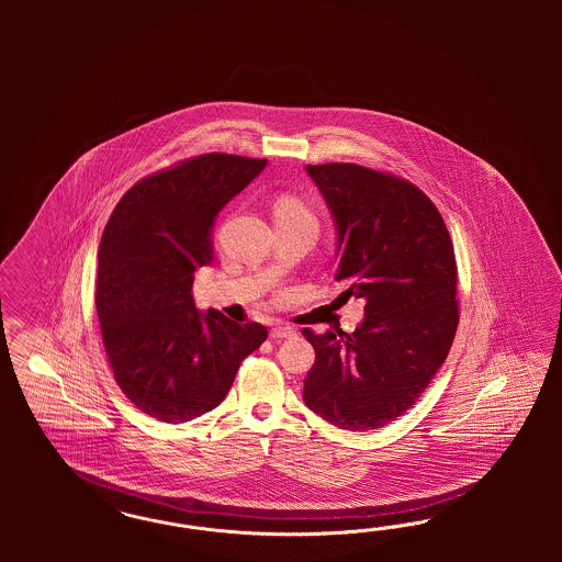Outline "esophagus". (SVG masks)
<instances>
[{
  "label": "esophagus",
  "mask_w": 562,
  "mask_h": 562,
  "mask_svg": "<svg viewBox=\"0 0 562 562\" xmlns=\"http://www.w3.org/2000/svg\"><path fill=\"white\" fill-rule=\"evenodd\" d=\"M294 336H296V331L292 327H286V325H276L270 331L272 340H286V338H294Z\"/></svg>",
  "instance_id": "esophagus-1"
}]
</instances>
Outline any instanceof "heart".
Returning a JSON list of instances; mask_svg holds the SVG:
<instances>
[{"instance_id": "b5f03b06", "label": "heart", "mask_w": 562, "mask_h": 562, "mask_svg": "<svg viewBox=\"0 0 562 562\" xmlns=\"http://www.w3.org/2000/svg\"><path fill=\"white\" fill-rule=\"evenodd\" d=\"M273 214H276V218H308V221H313L308 207L294 195H280L273 205Z\"/></svg>"}]
</instances>
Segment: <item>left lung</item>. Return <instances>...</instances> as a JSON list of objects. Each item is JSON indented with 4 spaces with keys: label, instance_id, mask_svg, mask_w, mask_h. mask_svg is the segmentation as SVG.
Returning a JSON list of instances; mask_svg holds the SVG:
<instances>
[{
    "label": "left lung",
    "instance_id": "obj_1",
    "mask_svg": "<svg viewBox=\"0 0 562 562\" xmlns=\"http://www.w3.org/2000/svg\"><path fill=\"white\" fill-rule=\"evenodd\" d=\"M338 231L336 280L364 299L352 334L303 329L305 404L344 430L400 418L441 369L460 322L458 263L437 205L409 181L352 162L306 165Z\"/></svg>",
    "mask_w": 562,
    "mask_h": 562
}]
</instances>
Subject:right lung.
Returning a JSON list of instances; mask_svg holds the SVG:
<instances>
[{"label": "right lung", "instance_id": "right-lung-1", "mask_svg": "<svg viewBox=\"0 0 562 562\" xmlns=\"http://www.w3.org/2000/svg\"><path fill=\"white\" fill-rule=\"evenodd\" d=\"M266 158L210 153L137 181L115 205L99 247L97 313L121 392L144 414L179 425L216 408L238 367L268 338L193 303V278L214 259L212 226Z\"/></svg>", "mask_w": 562, "mask_h": 562}]
</instances>
